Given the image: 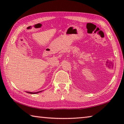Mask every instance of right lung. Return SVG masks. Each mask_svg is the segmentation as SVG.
<instances>
[{"label":"right lung","mask_w":124,"mask_h":124,"mask_svg":"<svg viewBox=\"0 0 124 124\" xmlns=\"http://www.w3.org/2000/svg\"><path fill=\"white\" fill-rule=\"evenodd\" d=\"M41 92V91L37 92H27V93H31V94H35V93H39V92Z\"/></svg>","instance_id":"right-lung-1"}]
</instances>
